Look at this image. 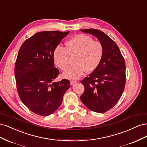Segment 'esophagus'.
Segmentation results:
<instances>
[{
  "instance_id": "obj_1",
  "label": "esophagus",
  "mask_w": 147,
  "mask_h": 147,
  "mask_svg": "<svg viewBox=\"0 0 147 147\" xmlns=\"http://www.w3.org/2000/svg\"><path fill=\"white\" fill-rule=\"evenodd\" d=\"M70 84L71 85H74L75 83H76V81H70Z\"/></svg>"
}]
</instances>
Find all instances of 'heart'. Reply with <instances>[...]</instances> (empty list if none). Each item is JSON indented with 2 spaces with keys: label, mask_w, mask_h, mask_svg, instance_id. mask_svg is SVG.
I'll return each mask as SVG.
<instances>
[{
  "label": "heart",
  "mask_w": 147,
  "mask_h": 147,
  "mask_svg": "<svg viewBox=\"0 0 147 147\" xmlns=\"http://www.w3.org/2000/svg\"><path fill=\"white\" fill-rule=\"evenodd\" d=\"M66 50L57 47L53 51L55 64L61 70H65L69 65V55H75L74 65L67 69L63 76L69 79H77L84 72H92L100 63L104 54L103 46L100 42L93 41L88 35L77 34L65 43Z\"/></svg>",
  "instance_id": "b5f03b06"
}]
</instances>
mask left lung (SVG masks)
Listing matches in <instances>:
<instances>
[{
	"mask_svg": "<svg viewBox=\"0 0 147 147\" xmlns=\"http://www.w3.org/2000/svg\"><path fill=\"white\" fill-rule=\"evenodd\" d=\"M84 33L94 35L103 46L100 63L82 83L84 91L80 99L87 108L97 113L112 109L121 97L126 83V65L117 45L101 30L81 29Z\"/></svg>",
	"mask_w": 147,
	"mask_h": 147,
	"instance_id": "8db88e82",
	"label": "left lung"
}]
</instances>
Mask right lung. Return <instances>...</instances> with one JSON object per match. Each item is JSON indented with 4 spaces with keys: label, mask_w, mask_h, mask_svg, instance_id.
Masks as SVG:
<instances>
[{
    "label": "right lung",
    "mask_w": 147,
    "mask_h": 147,
    "mask_svg": "<svg viewBox=\"0 0 147 147\" xmlns=\"http://www.w3.org/2000/svg\"><path fill=\"white\" fill-rule=\"evenodd\" d=\"M70 31H43L22 44L15 66L18 94L22 102L32 112L48 116L58 109L70 88L68 80H53L59 72L54 67L53 53Z\"/></svg>",
    "instance_id": "right-lung-1"
}]
</instances>
